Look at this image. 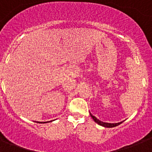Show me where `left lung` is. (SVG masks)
<instances>
[{
    "label": "left lung",
    "mask_w": 152,
    "mask_h": 152,
    "mask_svg": "<svg viewBox=\"0 0 152 152\" xmlns=\"http://www.w3.org/2000/svg\"><path fill=\"white\" fill-rule=\"evenodd\" d=\"M90 116L92 117V119L94 120V121L96 123H97L99 125H100V126H104V127H114V126H118V125H120V124H122L123 122H120V123H116V124H110V123H105V122H102L101 120H98L97 118H96V116H92L91 114V113H90Z\"/></svg>",
    "instance_id": "left-lung-1"
}]
</instances>
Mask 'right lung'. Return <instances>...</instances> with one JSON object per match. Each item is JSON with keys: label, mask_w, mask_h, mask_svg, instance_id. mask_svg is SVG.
<instances>
[{"label": "right lung", "mask_w": 152, "mask_h": 152, "mask_svg": "<svg viewBox=\"0 0 152 152\" xmlns=\"http://www.w3.org/2000/svg\"><path fill=\"white\" fill-rule=\"evenodd\" d=\"M49 122H52V120H51V121H46V122H36V123H39V124H46V123H49Z\"/></svg>", "instance_id": "right-lung-1"}]
</instances>
